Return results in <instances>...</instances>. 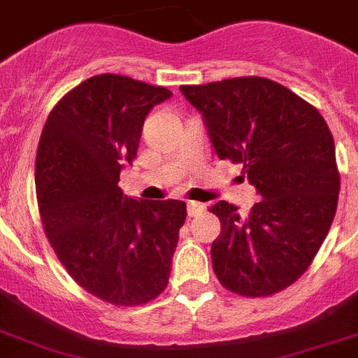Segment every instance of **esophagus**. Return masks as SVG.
<instances>
[{"mask_svg":"<svg viewBox=\"0 0 358 358\" xmlns=\"http://www.w3.org/2000/svg\"><path fill=\"white\" fill-rule=\"evenodd\" d=\"M202 211H204V204H201V202H193V201L188 202V215L189 216H199Z\"/></svg>","mask_w":358,"mask_h":358,"instance_id":"34e87169","label":"esophagus"}]
</instances>
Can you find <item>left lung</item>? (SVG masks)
<instances>
[{"instance_id":"8db88e82","label":"left lung","mask_w":358,"mask_h":358,"mask_svg":"<svg viewBox=\"0 0 358 358\" xmlns=\"http://www.w3.org/2000/svg\"><path fill=\"white\" fill-rule=\"evenodd\" d=\"M201 111L220 159L243 165L262 201L247 215L225 201L211 245L225 289L248 298L289 287L310 266L334 222L341 176L320 111L284 85L259 76L181 85Z\"/></svg>"}]
</instances>
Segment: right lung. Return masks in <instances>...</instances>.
Listing matches in <instances>:
<instances>
[{
    "label": "right lung",
    "instance_id": "right-lung-1",
    "mask_svg": "<svg viewBox=\"0 0 358 358\" xmlns=\"http://www.w3.org/2000/svg\"><path fill=\"white\" fill-rule=\"evenodd\" d=\"M170 96L97 74L55 104L41 134L35 186L49 245L76 284L111 306H142L169 284L186 204L134 201L119 181L136 157L143 120Z\"/></svg>",
    "mask_w": 358,
    "mask_h": 358
}]
</instances>
